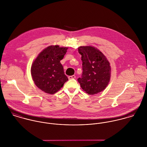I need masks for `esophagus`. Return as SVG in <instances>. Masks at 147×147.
Returning a JSON list of instances; mask_svg holds the SVG:
<instances>
[{
  "label": "esophagus",
  "instance_id": "obj_1",
  "mask_svg": "<svg viewBox=\"0 0 147 147\" xmlns=\"http://www.w3.org/2000/svg\"><path fill=\"white\" fill-rule=\"evenodd\" d=\"M75 78H76V76L75 75H72V76H68L69 79H75Z\"/></svg>",
  "mask_w": 147,
  "mask_h": 147
}]
</instances>
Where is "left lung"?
<instances>
[{
  "instance_id": "left-lung-1",
  "label": "left lung",
  "mask_w": 147,
  "mask_h": 147,
  "mask_svg": "<svg viewBox=\"0 0 147 147\" xmlns=\"http://www.w3.org/2000/svg\"><path fill=\"white\" fill-rule=\"evenodd\" d=\"M82 55V77L78 79L86 93L93 95L103 91L110 80L111 66L104 54L92 46L78 47Z\"/></svg>"
}]
</instances>
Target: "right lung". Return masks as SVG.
Returning a JSON list of instances; mask_svg holds the SVG:
<instances>
[{
	"mask_svg": "<svg viewBox=\"0 0 147 147\" xmlns=\"http://www.w3.org/2000/svg\"><path fill=\"white\" fill-rule=\"evenodd\" d=\"M68 47L51 45L43 49L33 62L30 72L36 85L48 94H54L68 80L64 74L63 59Z\"/></svg>",
	"mask_w": 147,
	"mask_h": 147,
	"instance_id": "add662e5",
	"label": "right lung"
}]
</instances>
